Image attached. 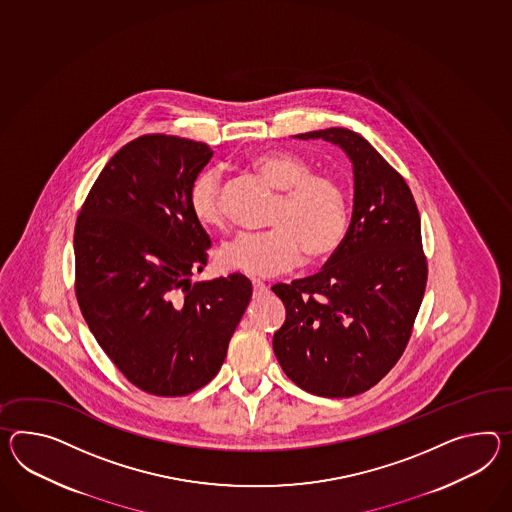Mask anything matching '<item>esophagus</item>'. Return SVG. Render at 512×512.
I'll use <instances>...</instances> for the list:
<instances>
[{"instance_id":"1","label":"esophagus","mask_w":512,"mask_h":512,"mask_svg":"<svg viewBox=\"0 0 512 512\" xmlns=\"http://www.w3.org/2000/svg\"><path fill=\"white\" fill-rule=\"evenodd\" d=\"M251 285H253V294L259 298V296H264L266 292H268V287L262 283V281H259V279H253L251 281Z\"/></svg>"}]
</instances>
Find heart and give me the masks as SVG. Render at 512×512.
<instances>
[{
    "mask_svg": "<svg viewBox=\"0 0 512 512\" xmlns=\"http://www.w3.org/2000/svg\"><path fill=\"white\" fill-rule=\"evenodd\" d=\"M251 166L281 192L270 216L274 229L242 231L225 240L216 253L222 270L272 277L298 266L303 253L309 261H320L344 244L351 211L348 190L338 179L314 174L311 163L288 151L259 153ZM220 183V172L205 168L188 188V209L207 227L224 222Z\"/></svg>",
    "mask_w": 512,
    "mask_h": 512,
    "instance_id": "heart-1",
    "label": "heart"
}]
</instances>
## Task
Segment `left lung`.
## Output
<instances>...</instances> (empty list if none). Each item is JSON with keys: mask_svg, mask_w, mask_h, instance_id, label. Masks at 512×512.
<instances>
[{"mask_svg": "<svg viewBox=\"0 0 512 512\" xmlns=\"http://www.w3.org/2000/svg\"><path fill=\"white\" fill-rule=\"evenodd\" d=\"M296 137L346 151L353 214L318 274L272 287L287 309L274 353L303 390L351 398L377 385L411 338L427 283L420 214L405 179L359 133L329 127Z\"/></svg>", "mask_w": 512, "mask_h": 512, "instance_id": "obj_1", "label": "left lung"}]
</instances>
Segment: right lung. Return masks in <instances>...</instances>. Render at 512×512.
I'll return each mask as SVG.
<instances>
[{
  "mask_svg": "<svg viewBox=\"0 0 512 512\" xmlns=\"http://www.w3.org/2000/svg\"><path fill=\"white\" fill-rule=\"evenodd\" d=\"M211 157L188 138H135L105 164L75 224L81 312L127 381L153 396H187L218 374L253 292L242 274L190 281L211 238L188 188Z\"/></svg>",
  "mask_w": 512,
  "mask_h": 512,
  "instance_id": "obj_1",
  "label": "right lung"
}]
</instances>
